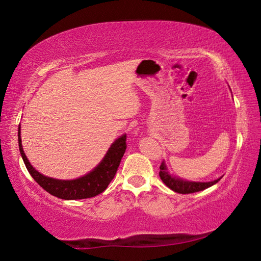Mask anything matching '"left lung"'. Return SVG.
<instances>
[{
  "mask_svg": "<svg viewBox=\"0 0 261 261\" xmlns=\"http://www.w3.org/2000/svg\"><path fill=\"white\" fill-rule=\"evenodd\" d=\"M159 175H160L162 182L165 183L168 188L171 189L175 192L182 193V194L202 191V190H205L207 188L212 187V185L216 184L221 179L220 177L218 179L211 180V182H192V180L183 179L178 177V176L170 174L165 161L161 163L160 173H159Z\"/></svg>",
  "mask_w": 261,
  "mask_h": 261,
  "instance_id": "obj_1",
  "label": "left lung"
}]
</instances>
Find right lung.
Masks as SVG:
<instances>
[{"label":"right lung","instance_id":"add662e5","mask_svg":"<svg viewBox=\"0 0 261 261\" xmlns=\"http://www.w3.org/2000/svg\"><path fill=\"white\" fill-rule=\"evenodd\" d=\"M125 140L126 135H122L120 138L115 140L110 145L109 149L99 165L86 175L74 179H56L39 173L31 165L29 159L26 158L24 153L20 138V125L18 126L19 151L26 166V169L29 170L30 175L34 178L35 182L40 185L42 189H45L48 193L64 200L86 199V198L95 197L101 192H103L114 178L122 158L124 155L126 149Z\"/></svg>","mask_w":261,"mask_h":261}]
</instances>
